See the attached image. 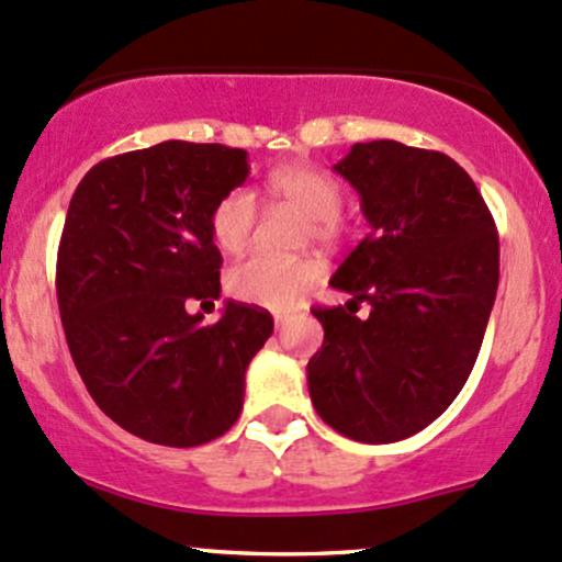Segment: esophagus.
Instances as JSON below:
<instances>
[{
	"label": "esophagus",
	"mask_w": 562,
	"mask_h": 562,
	"mask_svg": "<svg viewBox=\"0 0 562 562\" xmlns=\"http://www.w3.org/2000/svg\"><path fill=\"white\" fill-rule=\"evenodd\" d=\"M286 322H289V316H286V313H276V316H273V324H276V329H283V327H286Z\"/></svg>",
	"instance_id": "1"
}]
</instances>
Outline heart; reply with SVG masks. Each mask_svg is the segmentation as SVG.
Here are the masks:
<instances>
[{"label":"heart","instance_id":"heart-1","mask_svg":"<svg viewBox=\"0 0 562 562\" xmlns=\"http://www.w3.org/2000/svg\"><path fill=\"white\" fill-rule=\"evenodd\" d=\"M270 198L307 220L305 238L316 244H337L346 233L342 222V184L313 162H283L265 179ZM257 227V201L249 190H233L211 211V238L227 255H240ZM322 268L316 259L251 257L227 273V292L238 303L286 311L318 281Z\"/></svg>","mask_w":562,"mask_h":562}]
</instances>
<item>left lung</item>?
I'll return each instance as SVG.
<instances>
[{
  "label": "left lung",
  "mask_w": 562,
  "mask_h": 562,
  "mask_svg": "<svg viewBox=\"0 0 562 562\" xmlns=\"http://www.w3.org/2000/svg\"><path fill=\"white\" fill-rule=\"evenodd\" d=\"M370 235L331 276L351 303L313 307L324 346L307 361L316 413L342 437L400 442L450 407L472 372L498 289V233L456 160L380 138L335 166ZM361 302L371 316L359 319Z\"/></svg>",
  "instance_id": "8db88e82"
}]
</instances>
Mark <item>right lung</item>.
<instances>
[{
  "label": "right lung",
  "mask_w": 562,
  "mask_h": 562,
  "mask_svg": "<svg viewBox=\"0 0 562 562\" xmlns=\"http://www.w3.org/2000/svg\"><path fill=\"white\" fill-rule=\"evenodd\" d=\"M246 177L244 149L171 138L95 162L71 195L56 265L66 342L93 402L147 442L231 431L273 335L262 307L231 300L214 324L184 307L220 297L211 211Z\"/></svg>",
  "instance_id": "1"
}]
</instances>
